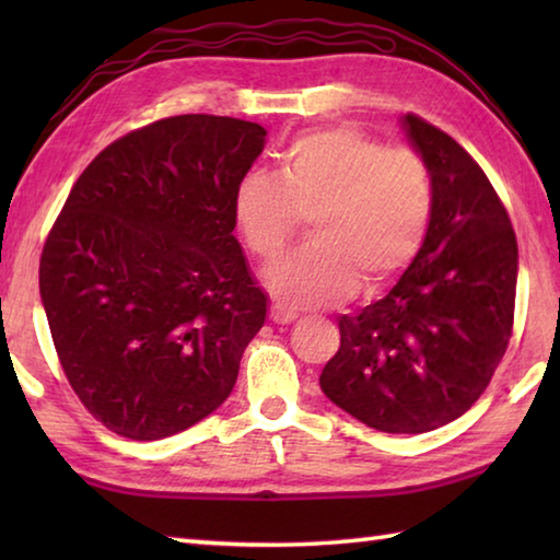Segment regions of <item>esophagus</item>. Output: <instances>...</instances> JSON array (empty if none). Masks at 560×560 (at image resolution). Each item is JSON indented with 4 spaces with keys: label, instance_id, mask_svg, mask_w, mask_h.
<instances>
[{
    "label": "esophagus",
    "instance_id": "1",
    "mask_svg": "<svg viewBox=\"0 0 560 560\" xmlns=\"http://www.w3.org/2000/svg\"><path fill=\"white\" fill-rule=\"evenodd\" d=\"M269 316H271L273 324H291V320H296V314H293V311H289V308H283L281 303H271Z\"/></svg>",
    "mask_w": 560,
    "mask_h": 560
}]
</instances>
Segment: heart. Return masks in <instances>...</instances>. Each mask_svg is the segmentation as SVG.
Masks as SVG:
<instances>
[{
    "mask_svg": "<svg viewBox=\"0 0 560 560\" xmlns=\"http://www.w3.org/2000/svg\"><path fill=\"white\" fill-rule=\"evenodd\" d=\"M434 207L432 175L410 150L353 128L308 132L281 153L279 175L249 173L234 189V222L259 259L287 249L311 217L306 249L267 271L287 306H320L363 287L375 293L420 254Z\"/></svg>",
    "mask_w": 560,
    "mask_h": 560,
    "instance_id": "1",
    "label": "heart"
}]
</instances>
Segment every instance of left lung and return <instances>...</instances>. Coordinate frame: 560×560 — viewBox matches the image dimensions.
<instances>
[{
	"label": "left lung",
	"instance_id": "1",
	"mask_svg": "<svg viewBox=\"0 0 560 560\" xmlns=\"http://www.w3.org/2000/svg\"><path fill=\"white\" fill-rule=\"evenodd\" d=\"M434 207L415 261L385 299L340 316L320 390L368 428L420 434L479 400L514 326L518 246L499 195L447 132L407 113Z\"/></svg>",
	"mask_w": 560,
	"mask_h": 560
}]
</instances>
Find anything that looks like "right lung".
Returning a JSON list of instances; mask_svg holds the SVG:
<instances>
[{
  "instance_id": "1",
  "label": "right lung",
  "mask_w": 560,
  "mask_h": 560,
  "mask_svg": "<svg viewBox=\"0 0 560 560\" xmlns=\"http://www.w3.org/2000/svg\"><path fill=\"white\" fill-rule=\"evenodd\" d=\"M259 122L163 118L83 170L44 244L39 293L83 407L153 442L212 415L267 318L234 232V189L267 143Z\"/></svg>"
}]
</instances>
